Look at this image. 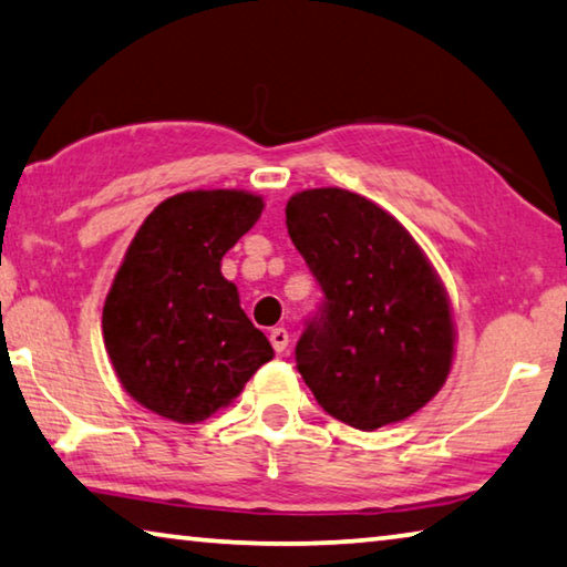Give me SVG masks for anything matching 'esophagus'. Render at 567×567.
I'll list each match as a JSON object with an SVG mask.
<instances>
[{
  "label": "esophagus",
  "mask_w": 567,
  "mask_h": 567,
  "mask_svg": "<svg viewBox=\"0 0 567 567\" xmlns=\"http://www.w3.org/2000/svg\"><path fill=\"white\" fill-rule=\"evenodd\" d=\"M270 342L275 352H285L287 344H290V332H287L285 328H272L270 330Z\"/></svg>",
  "instance_id": "34e87169"
}]
</instances>
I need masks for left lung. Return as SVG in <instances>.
Wrapping results in <instances>:
<instances>
[{
    "label": "left lung",
    "instance_id": "left-lung-1",
    "mask_svg": "<svg viewBox=\"0 0 567 567\" xmlns=\"http://www.w3.org/2000/svg\"><path fill=\"white\" fill-rule=\"evenodd\" d=\"M285 223L324 292L295 358L332 417L378 430L415 415L453 370L455 318L443 280L405 225L340 187L302 189Z\"/></svg>",
    "mask_w": 567,
    "mask_h": 567
}]
</instances>
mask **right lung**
I'll return each mask as SVG.
<instances>
[{
	"mask_svg": "<svg viewBox=\"0 0 567 567\" xmlns=\"http://www.w3.org/2000/svg\"><path fill=\"white\" fill-rule=\"evenodd\" d=\"M262 209L247 189H189L159 203L132 237L102 334L120 385L155 415L203 422L275 358L223 275L225 252Z\"/></svg>",
	"mask_w": 567,
	"mask_h": 567,
	"instance_id": "1",
	"label": "right lung"
}]
</instances>
